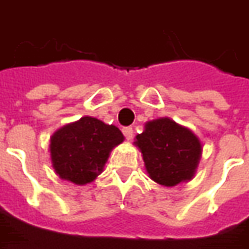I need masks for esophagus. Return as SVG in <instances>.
Returning a JSON list of instances; mask_svg holds the SVG:
<instances>
[{
	"label": "esophagus",
	"instance_id": "obj_1",
	"mask_svg": "<svg viewBox=\"0 0 249 249\" xmlns=\"http://www.w3.org/2000/svg\"><path fill=\"white\" fill-rule=\"evenodd\" d=\"M123 133H124V136L126 140H130V139L133 137V129H132L130 126H125V128H123Z\"/></svg>",
	"mask_w": 249,
	"mask_h": 249
}]
</instances>
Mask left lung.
<instances>
[{
  "label": "left lung",
  "mask_w": 249,
  "mask_h": 249,
  "mask_svg": "<svg viewBox=\"0 0 249 249\" xmlns=\"http://www.w3.org/2000/svg\"><path fill=\"white\" fill-rule=\"evenodd\" d=\"M135 144L142 151L149 178L163 186L190 180L202 151L201 142L190 129L167 117L147 123Z\"/></svg>",
  "instance_id": "8db88e82"
}]
</instances>
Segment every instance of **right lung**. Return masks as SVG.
Listing matches in <instances>:
<instances>
[{
  "instance_id": "add662e5",
  "label": "right lung",
  "mask_w": 249,
  "mask_h": 249,
  "mask_svg": "<svg viewBox=\"0 0 249 249\" xmlns=\"http://www.w3.org/2000/svg\"><path fill=\"white\" fill-rule=\"evenodd\" d=\"M124 136L114 125L94 117L60 128L51 137V160L55 173L75 185H86L100 175L113 147Z\"/></svg>"
}]
</instances>
